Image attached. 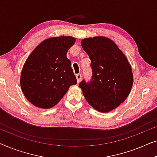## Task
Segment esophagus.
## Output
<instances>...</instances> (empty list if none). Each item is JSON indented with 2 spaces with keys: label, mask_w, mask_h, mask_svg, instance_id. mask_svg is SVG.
Here are the masks:
<instances>
[{
  "label": "esophagus",
  "mask_w": 157,
  "mask_h": 157,
  "mask_svg": "<svg viewBox=\"0 0 157 157\" xmlns=\"http://www.w3.org/2000/svg\"><path fill=\"white\" fill-rule=\"evenodd\" d=\"M76 80H77V82L79 83L81 80V74H76Z\"/></svg>",
  "instance_id": "1"
}]
</instances>
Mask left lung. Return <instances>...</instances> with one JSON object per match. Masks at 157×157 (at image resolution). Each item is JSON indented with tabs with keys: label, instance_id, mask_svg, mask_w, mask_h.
Listing matches in <instances>:
<instances>
[{
	"label": "left lung",
	"instance_id": "8db88e82",
	"mask_svg": "<svg viewBox=\"0 0 157 157\" xmlns=\"http://www.w3.org/2000/svg\"><path fill=\"white\" fill-rule=\"evenodd\" d=\"M81 44L91 60L93 74L89 83L83 80L79 87L94 109L109 112L129 95L134 82L132 66L110 38L104 36L83 38Z\"/></svg>",
	"mask_w": 157,
	"mask_h": 157
}]
</instances>
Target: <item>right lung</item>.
<instances>
[{
	"label": "right lung",
	"mask_w": 157,
	"mask_h": 157,
	"mask_svg": "<svg viewBox=\"0 0 157 157\" xmlns=\"http://www.w3.org/2000/svg\"><path fill=\"white\" fill-rule=\"evenodd\" d=\"M75 42L72 36L47 38L28 57L21 71L20 84L25 97L34 106L52 108L71 86L77 83L71 62L66 56Z\"/></svg>",
	"instance_id": "add662e5"
}]
</instances>
